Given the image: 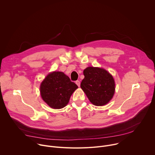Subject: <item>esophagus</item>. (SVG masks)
Wrapping results in <instances>:
<instances>
[{
	"mask_svg": "<svg viewBox=\"0 0 155 155\" xmlns=\"http://www.w3.org/2000/svg\"><path fill=\"white\" fill-rule=\"evenodd\" d=\"M75 83L77 84L78 86H80V81L79 80H77V81H75Z\"/></svg>",
	"mask_w": 155,
	"mask_h": 155,
	"instance_id": "1",
	"label": "esophagus"
}]
</instances>
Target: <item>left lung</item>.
Instances as JSON below:
<instances>
[{"label": "left lung", "instance_id": "1", "mask_svg": "<svg viewBox=\"0 0 155 155\" xmlns=\"http://www.w3.org/2000/svg\"><path fill=\"white\" fill-rule=\"evenodd\" d=\"M84 79L80 87L90 101L97 106L107 104L115 93V81L107 71L99 68L88 67L83 71Z\"/></svg>", "mask_w": 155, "mask_h": 155}]
</instances>
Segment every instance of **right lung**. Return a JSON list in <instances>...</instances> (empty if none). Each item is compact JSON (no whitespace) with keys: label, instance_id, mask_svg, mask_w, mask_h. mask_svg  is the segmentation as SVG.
<instances>
[{"label":"right lung","instance_id":"1","mask_svg":"<svg viewBox=\"0 0 155 155\" xmlns=\"http://www.w3.org/2000/svg\"><path fill=\"white\" fill-rule=\"evenodd\" d=\"M78 86L69 77L61 72L49 74L40 85V94L43 100L55 109L64 107Z\"/></svg>","mask_w":155,"mask_h":155}]
</instances>
